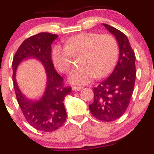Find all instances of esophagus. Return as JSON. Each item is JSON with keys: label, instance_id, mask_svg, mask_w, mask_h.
<instances>
[{"label": "esophagus", "instance_id": "34e87169", "mask_svg": "<svg viewBox=\"0 0 154 154\" xmlns=\"http://www.w3.org/2000/svg\"><path fill=\"white\" fill-rule=\"evenodd\" d=\"M72 90L74 91H80L82 89V87H77V86H73L72 87Z\"/></svg>", "mask_w": 154, "mask_h": 154}]
</instances>
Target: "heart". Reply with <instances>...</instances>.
I'll return each instance as SVG.
<instances>
[{"mask_svg":"<svg viewBox=\"0 0 154 154\" xmlns=\"http://www.w3.org/2000/svg\"><path fill=\"white\" fill-rule=\"evenodd\" d=\"M119 54L117 42L108 34L82 32L65 41V47L55 46L51 52L53 63L60 72L67 73L72 66V57L81 55L80 68L69 74V82L86 85L96 77L107 75L115 66Z\"/></svg>","mask_w":154,"mask_h":154,"instance_id":"b5f03b06","label":"heart"}]
</instances>
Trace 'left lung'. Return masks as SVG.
Segmentation results:
<instances>
[{"label":"left lung","mask_w":154,"mask_h":154,"mask_svg":"<svg viewBox=\"0 0 154 154\" xmlns=\"http://www.w3.org/2000/svg\"><path fill=\"white\" fill-rule=\"evenodd\" d=\"M102 25L116 38L119 55L111 75L94 88L89 109L99 120L112 122L123 115L130 103L136 80V57L125 34L108 24Z\"/></svg>","instance_id":"left-lung-1"}]
</instances>
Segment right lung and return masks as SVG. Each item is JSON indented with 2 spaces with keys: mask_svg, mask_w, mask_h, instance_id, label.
Returning a JSON list of instances; mask_svg holds the SVG:
<instances>
[{
  "mask_svg": "<svg viewBox=\"0 0 154 154\" xmlns=\"http://www.w3.org/2000/svg\"><path fill=\"white\" fill-rule=\"evenodd\" d=\"M57 35L41 32L24 40L12 61L13 83L17 103L27 122L35 129L51 132L62 126L66 119L65 97L71 93L70 87L63 86V79L56 72L51 60V43ZM35 59L42 63L47 74L46 88L38 99L27 98L19 88L16 80L17 67L24 60Z\"/></svg>",
  "mask_w": 154,
  "mask_h": 154,
  "instance_id": "1",
  "label": "right lung"
}]
</instances>
